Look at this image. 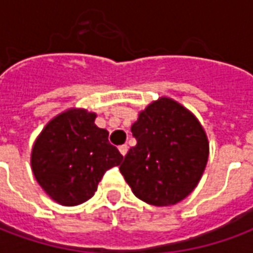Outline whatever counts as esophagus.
<instances>
[{
  "label": "esophagus",
  "mask_w": 253,
  "mask_h": 253,
  "mask_svg": "<svg viewBox=\"0 0 253 253\" xmlns=\"http://www.w3.org/2000/svg\"><path fill=\"white\" fill-rule=\"evenodd\" d=\"M127 150H128V146H127V145H121V146H119V152H121L122 156H126Z\"/></svg>",
  "instance_id": "obj_1"
}]
</instances>
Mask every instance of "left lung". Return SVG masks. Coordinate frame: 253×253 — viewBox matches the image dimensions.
<instances>
[{"instance_id":"1","label":"left lung","mask_w":253,"mask_h":253,"mask_svg":"<svg viewBox=\"0 0 253 253\" xmlns=\"http://www.w3.org/2000/svg\"><path fill=\"white\" fill-rule=\"evenodd\" d=\"M137 145L119 167L134 195L153 206L183 201L196 187L209 159L201 123L173 100L161 97L131 126Z\"/></svg>"}]
</instances>
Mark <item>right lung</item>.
Wrapping results in <instances>:
<instances>
[{"mask_svg":"<svg viewBox=\"0 0 253 253\" xmlns=\"http://www.w3.org/2000/svg\"><path fill=\"white\" fill-rule=\"evenodd\" d=\"M96 115L70 110L52 119L32 149V172L39 186L65 206L94 195L101 177L123 156L108 142V131L94 125Z\"/></svg>","mask_w":253,"mask_h":253,"instance_id":"obj_1","label":"right lung"}]
</instances>
